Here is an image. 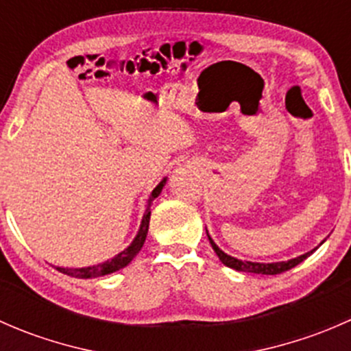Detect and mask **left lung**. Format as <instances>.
<instances>
[{
	"label": "left lung",
	"instance_id": "8db88e82",
	"mask_svg": "<svg viewBox=\"0 0 351 351\" xmlns=\"http://www.w3.org/2000/svg\"><path fill=\"white\" fill-rule=\"evenodd\" d=\"M205 229H207V228H205ZM207 236H208V232H207ZM208 241H210L212 250L215 251V254H217V256H219V260H221L222 263L226 265V267L234 268V270H238V271H246V274H258V275H278V274H284V271L290 270V268L297 267V265H299L300 261L306 260L307 256H311V254H313L314 251L317 250V247H314V250L307 251V253H304V254H300V256L292 258V260H287V261H275V263H258V261L238 260V258H234V256H231V254L224 253V251H222L221 247H219L217 244L214 243V239H212L210 236H208ZM323 243H321V244H323Z\"/></svg>",
	"mask_w": 351,
	"mask_h": 351
}]
</instances>
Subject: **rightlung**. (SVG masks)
<instances>
[{
  "label": "right lung",
  "instance_id": "obj_1",
  "mask_svg": "<svg viewBox=\"0 0 351 351\" xmlns=\"http://www.w3.org/2000/svg\"><path fill=\"white\" fill-rule=\"evenodd\" d=\"M166 180L168 178H162L161 182L158 183V186L153 190V193L149 195V200H147V207L146 212L143 215V221H141L139 226V231H137L136 238L132 239V243L125 247L123 251H120L119 254L112 258V260L104 261V263H98V265H91V267H83V268H64V267H58V270L61 274L69 275V277L74 278H97V277H104V275L113 274V271L120 270V268H125L130 261L136 258V254L139 253L141 247H143L144 241H146V236H147V229H149V219H151V204L156 197H159V193L162 192L166 185Z\"/></svg>",
  "mask_w": 351,
  "mask_h": 351
}]
</instances>
